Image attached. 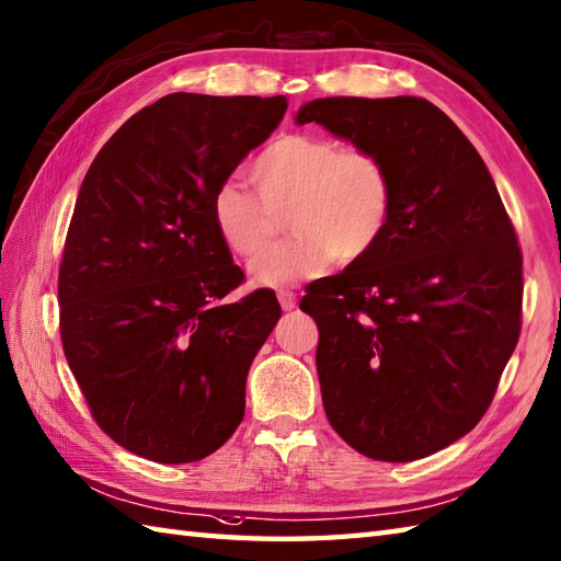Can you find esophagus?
<instances>
[{
  "instance_id": "34e87169",
  "label": "esophagus",
  "mask_w": 561,
  "mask_h": 561,
  "mask_svg": "<svg viewBox=\"0 0 561 561\" xmlns=\"http://www.w3.org/2000/svg\"><path fill=\"white\" fill-rule=\"evenodd\" d=\"M277 299H279V306L284 308V311H294L296 308V294L289 289H279Z\"/></svg>"
}]
</instances>
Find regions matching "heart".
I'll return each instance as SVG.
<instances>
[{
	"label": "heart",
	"instance_id": "heart-1",
	"mask_svg": "<svg viewBox=\"0 0 561 561\" xmlns=\"http://www.w3.org/2000/svg\"><path fill=\"white\" fill-rule=\"evenodd\" d=\"M250 193L221 183L211 221L226 248L255 257L287 216L295 236L250 265L262 287L282 289L337 265H356L376 250L396 209V181L380 153L318 135H282L250 163Z\"/></svg>",
	"mask_w": 561,
	"mask_h": 561
}]
</instances>
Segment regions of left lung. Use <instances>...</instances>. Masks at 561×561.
<instances>
[{"label":"left lung","instance_id":"obj_1","mask_svg":"<svg viewBox=\"0 0 561 561\" xmlns=\"http://www.w3.org/2000/svg\"><path fill=\"white\" fill-rule=\"evenodd\" d=\"M296 123L380 153L396 181L383 241L301 299L325 414L366 458H426L482 420L518 344L516 229L478 149L426 99H318Z\"/></svg>","mask_w":561,"mask_h":561}]
</instances>
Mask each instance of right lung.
<instances>
[{
  "instance_id": "add662e5",
  "label": "right lung",
  "mask_w": 561,
  "mask_h": 561,
  "mask_svg": "<svg viewBox=\"0 0 561 561\" xmlns=\"http://www.w3.org/2000/svg\"><path fill=\"white\" fill-rule=\"evenodd\" d=\"M287 99L169 93L135 113L83 178L59 260V337L91 416L135 456L195 462L231 438L245 378L282 308L245 282L211 195Z\"/></svg>"
}]
</instances>
